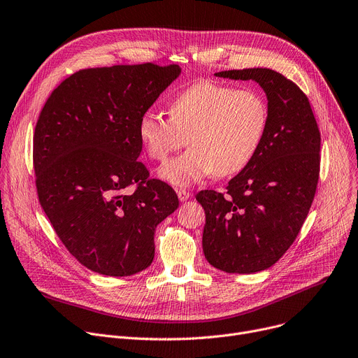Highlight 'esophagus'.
Instances as JSON below:
<instances>
[{
	"mask_svg": "<svg viewBox=\"0 0 358 358\" xmlns=\"http://www.w3.org/2000/svg\"><path fill=\"white\" fill-rule=\"evenodd\" d=\"M176 192H178V198H179V201H180V202H185V201H187V199L190 198V192H189V190L178 189Z\"/></svg>",
	"mask_w": 358,
	"mask_h": 358,
	"instance_id": "esophagus-1",
	"label": "esophagus"
}]
</instances>
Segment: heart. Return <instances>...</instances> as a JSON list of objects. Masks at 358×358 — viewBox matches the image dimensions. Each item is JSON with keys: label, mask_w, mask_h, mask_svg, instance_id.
Segmentation results:
<instances>
[{"label": "heart", "mask_w": 358, "mask_h": 358, "mask_svg": "<svg viewBox=\"0 0 358 358\" xmlns=\"http://www.w3.org/2000/svg\"><path fill=\"white\" fill-rule=\"evenodd\" d=\"M268 124V104L252 89L198 81L178 94L169 117L146 112L139 136L148 156L163 162L185 145L190 149L159 169L162 179L189 186L215 173L241 172L258 152Z\"/></svg>", "instance_id": "1"}]
</instances>
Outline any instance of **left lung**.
<instances>
[{
  "instance_id": "obj_1",
  "label": "left lung",
  "mask_w": 358,
  "mask_h": 358,
  "mask_svg": "<svg viewBox=\"0 0 358 358\" xmlns=\"http://www.w3.org/2000/svg\"><path fill=\"white\" fill-rule=\"evenodd\" d=\"M255 80L268 97V124L254 159L229 180L227 192L201 190L208 262L229 273L272 266L298 236L320 178L321 134L308 97L271 69L215 73Z\"/></svg>"
}]
</instances>
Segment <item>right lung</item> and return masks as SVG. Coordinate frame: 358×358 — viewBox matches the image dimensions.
Wrapping results in <instances>:
<instances>
[{
    "mask_svg": "<svg viewBox=\"0 0 358 358\" xmlns=\"http://www.w3.org/2000/svg\"><path fill=\"white\" fill-rule=\"evenodd\" d=\"M179 74L178 64L83 69L41 108L33 139L38 202L67 251L97 273L148 268L157 224L179 206L176 192L137 160L139 120Z\"/></svg>",
    "mask_w": 358,
    "mask_h": 358,
    "instance_id": "add662e5",
    "label": "right lung"
}]
</instances>
